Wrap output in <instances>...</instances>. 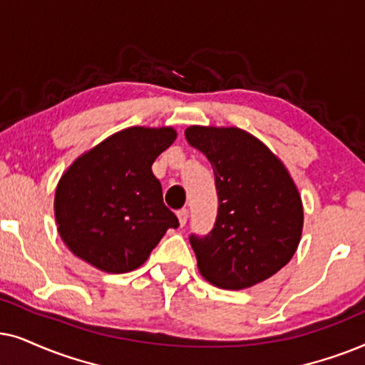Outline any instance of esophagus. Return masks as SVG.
I'll use <instances>...</instances> for the list:
<instances>
[{
  "instance_id": "obj_1",
  "label": "esophagus",
  "mask_w": 365,
  "mask_h": 365,
  "mask_svg": "<svg viewBox=\"0 0 365 365\" xmlns=\"http://www.w3.org/2000/svg\"><path fill=\"white\" fill-rule=\"evenodd\" d=\"M177 217H178V222H180V225H185L187 223V220H188V208H180V210L177 212Z\"/></svg>"
}]
</instances>
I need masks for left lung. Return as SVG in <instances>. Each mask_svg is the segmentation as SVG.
Listing matches in <instances>:
<instances>
[{
  "mask_svg": "<svg viewBox=\"0 0 365 365\" xmlns=\"http://www.w3.org/2000/svg\"><path fill=\"white\" fill-rule=\"evenodd\" d=\"M187 142L215 175L217 218L190 235L203 279L218 289H247L277 274L297 250L302 200L279 158L240 128L190 126Z\"/></svg>",
  "mask_w": 365,
  "mask_h": 365,
  "instance_id": "left-lung-1",
  "label": "left lung"
}]
</instances>
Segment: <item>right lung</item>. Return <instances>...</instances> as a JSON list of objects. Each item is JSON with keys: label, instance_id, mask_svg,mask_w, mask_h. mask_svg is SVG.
Instances as JSON below:
<instances>
[{"label": "right lung", "instance_id": "obj_1", "mask_svg": "<svg viewBox=\"0 0 365 365\" xmlns=\"http://www.w3.org/2000/svg\"><path fill=\"white\" fill-rule=\"evenodd\" d=\"M177 138L173 128L121 130L81 155L56 187L58 232L73 254L96 269H138L178 218L163 203L155 158Z\"/></svg>", "mask_w": 365, "mask_h": 365}]
</instances>
